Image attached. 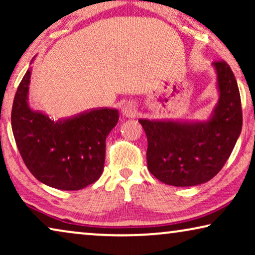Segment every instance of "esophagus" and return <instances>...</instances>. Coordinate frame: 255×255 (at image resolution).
Wrapping results in <instances>:
<instances>
[{"label":"esophagus","instance_id":"obj_1","mask_svg":"<svg viewBox=\"0 0 255 255\" xmlns=\"http://www.w3.org/2000/svg\"><path fill=\"white\" fill-rule=\"evenodd\" d=\"M122 113H123L124 116L127 117H134L135 114H137V110H135L133 103L127 102L123 104V107H122Z\"/></svg>","mask_w":255,"mask_h":255}]
</instances>
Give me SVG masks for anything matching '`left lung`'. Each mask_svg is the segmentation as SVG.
Listing matches in <instances>:
<instances>
[{
	"mask_svg": "<svg viewBox=\"0 0 255 255\" xmlns=\"http://www.w3.org/2000/svg\"><path fill=\"white\" fill-rule=\"evenodd\" d=\"M219 101L208 122L139 120L147 137V168L166 184L190 187L217 175L231 155L243 127L242 101L228 62L216 60Z\"/></svg>",
	"mask_w": 255,
	"mask_h": 255,
	"instance_id": "8db88e82",
	"label": "left lung"
}]
</instances>
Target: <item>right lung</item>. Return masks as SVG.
<instances>
[{
    "label": "right lung",
    "instance_id": "right-lung-1",
    "mask_svg": "<svg viewBox=\"0 0 255 255\" xmlns=\"http://www.w3.org/2000/svg\"><path fill=\"white\" fill-rule=\"evenodd\" d=\"M31 68L17 88L11 128L17 148L31 174L61 190H80L100 179L106 139L117 124L118 111L100 108L54 122L27 106Z\"/></svg>",
    "mask_w": 255,
    "mask_h": 255
}]
</instances>
